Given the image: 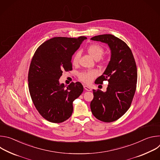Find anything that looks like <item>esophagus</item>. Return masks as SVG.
Returning <instances> with one entry per match:
<instances>
[{"instance_id":"obj_1","label":"esophagus","mask_w":160,"mask_h":160,"mask_svg":"<svg viewBox=\"0 0 160 160\" xmlns=\"http://www.w3.org/2000/svg\"><path fill=\"white\" fill-rule=\"evenodd\" d=\"M83 88H84L86 90H87V91H91V90H92V89H91L90 87H88V86H87V85H83Z\"/></svg>"}]
</instances>
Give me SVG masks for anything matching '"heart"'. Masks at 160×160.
Segmentation results:
<instances>
[{
	"instance_id": "b5f03b06",
	"label": "heart",
	"mask_w": 160,
	"mask_h": 160,
	"mask_svg": "<svg viewBox=\"0 0 160 160\" xmlns=\"http://www.w3.org/2000/svg\"><path fill=\"white\" fill-rule=\"evenodd\" d=\"M87 51L90 55L96 60L100 59L104 53V49L101 45L98 43H92L89 45L87 48ZM81 56L80 51L76 52L74 55L72 60V62L74 65H77L79 62V60ZM101 63H104V61H101ZM98 73L95 70H86L80 72L78 74V79L86 83L91 82L96 76Z\"/></svg>"
}]
</instances>
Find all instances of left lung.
<instances>
[{
    "label": "left lung",
    "instance_id": "1",
    "mask_svg": "<svg viewBox=\"0 0 160 160\" xmlns=\"http://www.w3.org/2000/svg\"><path fill=\"white\" fill-rule=\"evenodd\" d=\"M91 40L108 43L111 56L105 72L95 82L102 84L108 81L107 90H93L90 109L97 119L112 122L121 118L131 106L138 81L135 61L127 44L115 36L100 35Z\"/></svg>",
    "mask_w": 160,
    "mask_h": 160
}]
</instances>
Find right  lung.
I'll return each instance as SVG.
<instances>
[{"mask_svg": "<svg viewBox=\"0 0 160 160\" xmlns=\"http://www.w3.org/2000/svg\"><path fill=\"white\" fill-rule=\"evenodd\" d=\"M86 38L54 37L42 43L32 58L28 75L30 94L40 115L50 122L69 118L73 101L83 92L81 83L72 82L65 88L59 79L64 70H72V56Z\"/></svg>", "mask_w": 160, "mask_h": 160, "instance_id": "add662e5", "label": "right lung"}]
</instances>
